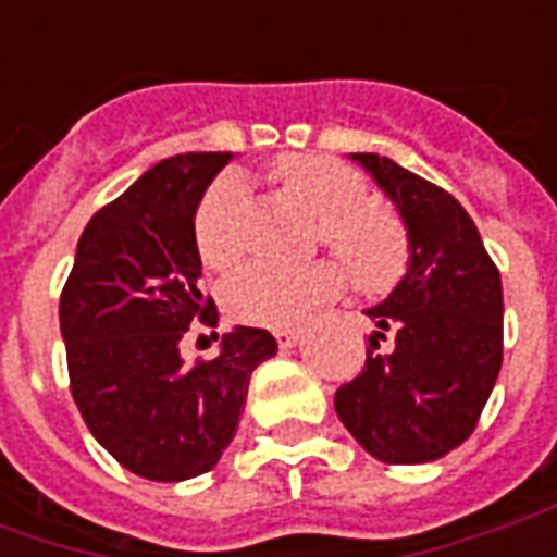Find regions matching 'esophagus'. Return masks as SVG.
Instances as JSON below:
<instances>
[{
	"label": "esophagus",
	"instance_id": "obj_1",
	"mask_svg": "<svg viewBox=\"0 0 557 557\" xmlns=\"http://www.w3.org/2000/svg\"><path fill=\"white\" fill-rule=\"evenodd\" d=\"M298 337H301L298 327H277V331H274V339H277L280 349H292V346L298 343Z\"/></svg>",
	"mask_w": 557,
	"mask_h": 557
}]
</instances>
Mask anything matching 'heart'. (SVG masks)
<instances>
[{
  "instance_id": "obj_1",
  "label": "heart",
  "mask_w": 557,
  "mask_h": 557,
  "mask_svg": "<svg viewBox=\"0 0 557 557\" xmlns=\"http://www.w3.org/2000/svg\"><path fill=\"white\" fill-rule=\"evenodd\" d=\"M271 178L283 194L298 199L319 218L315 238L325 242L350 268L355 286L385 292L409 268V230L397 211L370 202V187L358 170L325 154H280ZM196 250L214 271L232 268L247 250L244 238V190L238 178L223 175L196 208ZM349 275L334 259L307 265L253 262L226 283L223 298L235 319L250 325H292L315 304L337 298Z\"/></svg>"
}]
</instances>
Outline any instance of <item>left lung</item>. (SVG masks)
Segmentation results:
<instances>
[{
	"mask_svg": "<svg viewBox=\"0 0 557 557\" xmlns=\"http://www.w3.org/2000/svg\"><path fill=\"white\" fill-rule=\"evenodd\" d=\"M351 160L397 206L411 259L397 289L367 310L375 322L367 361L339 385L334 409L375 459L432 462L474 432L502 370V274L474 220L444 187L391 158L358 151Z\"/></svg>",
	"mask_w": 557,
	"mask_h": 557,
	"instance_id": "left-lung-1",
	"label": "left lung"
}]
</instances>
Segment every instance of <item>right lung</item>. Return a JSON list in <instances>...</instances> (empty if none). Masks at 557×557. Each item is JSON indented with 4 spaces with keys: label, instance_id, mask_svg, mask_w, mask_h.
Masks as SVG:
<instances>
[{
    "label": "right lung",
    "instance_id": "obj_1",
    "mask_svg": "<svg viewBox=\"0 0 557 557\" xmlns=\"http://www.w3.org/2000/svg\"><path fill=\"white\" fill-rule=\"evenodd\" d=\"M232 151L160 160L103 206L77 244L59 325L71 397L119 466L178 483L218 466L238 432L250 375L277 351L265 327L238 325L218 358L184 363L190 322L214 327L199 292L194 218Z\"/></svg>",
    "mask_w": 557,
    "mask_h": 557
}]
</instances>
